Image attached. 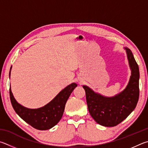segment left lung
<instances>
[{
	"label": "left lung",
	"instance_id": "left-lung-1",
	"mask_svg": "<svg viewBox=\"0 0 148 148\" xmlns=\"http://www.w3.org/2000/svg\"><path fill=\"white\" fill-rule=\"evenodd\" d=\"M125 49L131 75L122 92L112 97L95 92L84 85L89 112L96 122L105 127H114L123 121L134 110L139 98L138 66L131 51Z\"/></svg>",
	"mask_w": 148,
	"mask_h": 148
}]
</instances>
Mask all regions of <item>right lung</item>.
Returning <instances> with one entry per match:
<instances>
[{
    "instance_id": "obj_1",
    "label": "right lung",
    "mask_w": 148,
    "mask_h": 148,
    "mask_svg": "<svg viewBox=\"0 0 148 148\" xmlns=\"http://www.w3.org/2000/svg\"><path fill=\"white\" fill-rule=\"evenodd\" d=\"M10 68L9 77L11 75ZM77 86L76 83L68 85L47 104L38 108H28L18 103L10 88V96L12 107L23 120L38 130H48L53 127L61 120L65 106L70 95Z\"/></svg>"
}]
</instances>
